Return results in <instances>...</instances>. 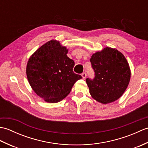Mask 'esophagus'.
<instances>
[{
    "instance_id": "1",
    "label": "esophagus",
    "mask_w": 148,
    "mask_h": 148,
    "mask_svg": "<svg viewBox=\"0 0 148 148\" xmlns=\"http://www.w3.org/2000/svg\"><path fill=\"white\" fill-rule=\"evenodd\" d=\"M81 76L83 77V79H85L86 77V72H83V73L81 74Z\"/></svg>"
}]
</instances>
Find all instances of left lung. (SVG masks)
<instances>
[{"label": "left lung", "instance_id": "1", "mask_svg": "<svg viewBox=\"0 0 148 148\" xmlns=\"http://www.w3.org/2000/svg\"><path fill=\"white\" fill-rule=\"evenodd\" d=\"M90 62L95 72L93 79H86L90 95L102 103L118 100L126 90L131 76L124 55L117 49L107 47L94 53Z\"/></svg>", "mask_w": 148, "mask_h": 148}]
</instances>
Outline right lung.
<instances>
[{
  "label": "right lung",
  "instance_id": "right-lung-1",
  "mask_svg": "<svg viewBox=\"0 0 148 148\" xmlns=\"http://www.w3.org/2000/svg\"><path fill=\"white\" fill-rule=\"evenodd\" d=\"M67 52L59 41L51 40L40 46L28 61L26 72L30 85L47 102L61 101L82 78L73 72L74 62L68 57Z\"/></svg>",
  "mask_w": 148,
  "mask_h": 148
}]
</instances>
